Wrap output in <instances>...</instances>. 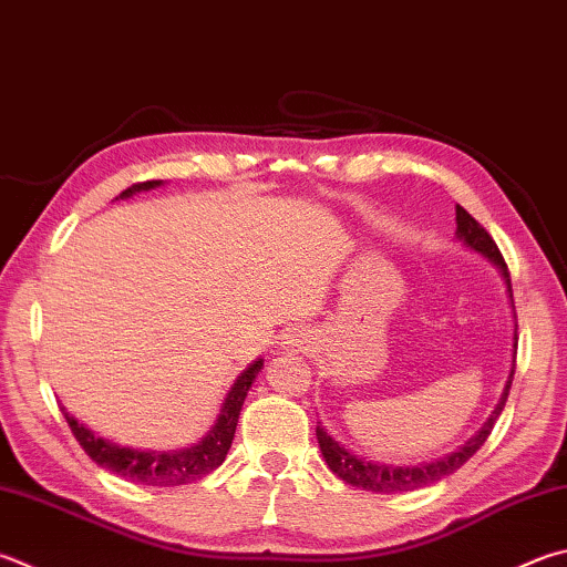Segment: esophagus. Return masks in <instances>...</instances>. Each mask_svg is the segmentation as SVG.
Here are the masks:
<instances>
[{
	"label": "esophagus",
	"mask_w": 567,
	"mask_h": 567,
	"mask_svg": "<svg viewBox=\"0 0 567 567\" xmlns=\"http://www.w3.org/2000/svg\"><path fill=\"white\" fill-rule=\"evenodd\" d=\"M312 332L305 327H290L287 332L280 337V347L290 349V352H305L312 344Z\"/></svg>",
	"instance_id": "1"
}]
</instances>
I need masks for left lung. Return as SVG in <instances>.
Listing matches in <instances>:
<instances>
[{
  "label": "left lung",
  "instance_id": "left-lung-1",
  "mask_svg": "<svg viewBox=\"0 0 567 567\" xmlns=\"http://www.w3.org/2000/svg\"><path fill=\"white\" fill-rule=\"evenodd\" d=\"M456 240L463 245V248H468L473 252H478L481 257H486V260L498 270L503 285H506L508 305L513 310V367L508 372L506 386H503V391H501L496 409L491 411V416L483 421V426L466 441V444L458 446L456 451H451V454H446V456L429 461V463H416V466H394V463H382V461L359 456V454H354V451H349L342 441H337L332 434H329V431L322 426V421H317L319 451H322L329 471H332L337 478L349 483V486H357V488L372 491V493H406V491L431 486V483L451 476V473L458 471L463 463H466L483 444H486L493 424H496V419L501 416L503 406H506L508 391L513 384V374H516V347H518V337H516L518 324H516V307H513L508 267H506V262H503V257H501L491 235L483 230L481 225L461 208V205H456Z\"/></svg>",
  "mask_w": 567,
  "mask_h": 567
}]
</instances>
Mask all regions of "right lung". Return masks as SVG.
Instances as JSON below:
<instances>
[{"instance_id": "right-lung-1", "label": "right lung", "mask_w": 567, "mask_h": 567, "mask_svg": "<svg viewBox=\"0 0 567 567\" xmlns=\"http://www.w3.org/2000/svg\"><path fill=\"white\" fill-rule=\"evenodd\" d=\"M163 181H146L131 185L123 190L116 200H128L136 193L156 190ZM265 359H255V362L245 369V372L235 379L228 394H225L220 404V414L215 416L213 426L198 444H190L176 451H151V449H133V446H118L116 441L99 436L86 424H81L76 416H71L66 406H61L66 424L71 426V434L76 436L81 449L86 451L91 461H96L101 468H106L116 476L128 481L143 483V486H183V483H193L203 476H208L228 456L233 446L235 426H238L240 409L245 404V396L252 386V382L260 374Z\"/></svg>"}]
</instances>
